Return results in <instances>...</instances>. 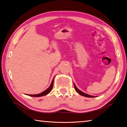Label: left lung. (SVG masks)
Listing matches in <instances>:
<instances>
[{
	"label": "left lung",
	"instance_id": "obj_1",
	"mask_svg": "<svg viewBox=\"0 0 127 127\" xmlns=\"http://www.w3.org/2000/svg\"><path fill=\"white\" fill-rule=\"evenodd\" d=\"M74 86L75 90H76V91L77 92H78V93L79 94H80L81 95H82V96H85V97H95V96L90 95L86 94L84 93V92H82L81 91H80V90H79L78 89V88H77V87H76V86L75 85L74 83Z\"/></svg>",
	"mask_w": 127,
	"mask_h": 127
}]
</instances>
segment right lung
Instances as JSON below:
<instances>
[{
    "mask_svg": "<svg viewBox=\"0 0 127 127\" xmlns=\"http://www.w3.org/2000/svg\"><path fill=\"white\" fill-rule=\"evenodd\" d=\"M53 82H54V78L53 79L52 82H51V83L50 85V86H49V88H48V89H47L46 90H45L44 91L41 92V93L36 94V95H28L30 96H32V97H40V96L46 95L48 94L49 92L51 91V90H52L53 87Z\"/></svg>",
    "mask_w": 127,
    "mask_h": 127,
    "instance_id": "1",
    "label": "right lung"
}]
</instances>
